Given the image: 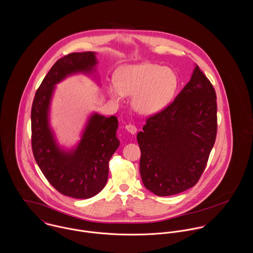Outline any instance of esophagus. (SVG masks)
Here are the masks:
<instances>
[{
	"label": "esophagus",
	"instance_id": "34e87169",
	"mask_svg": "<svg viewBox=\"0 0 253 253\" xmlns=\"http://www.w3.org/2000/svg\"><path fill=\"white\" fill-rule=\"evenodd\" d=\"M126 129L129 133H131V134H134V133H136V131H137L136 126H135L134 125H131V124L126 125Z\"/></svg>",
	"mask_w": 253,
	"mask_h": 253
}]
</instances>
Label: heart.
<instances>
[{"label": "heart", "mask_w": 253, "mask_h": 253, "mask_svg": "<svg viewBox=\"0 0 253 253\" xmlns=\"http://www.w3.org/2000/svg\"><path fill=\"white\" fill-rule=\"evenodd\" d=\"M115 80L116 85L109 87L111 97L120 100L124 94H133V108L144 115L165 108L178 85L177 76L172 69L149 62L122 67Z\"/></svg>", "instance_id": "heart-1"}]
</instances>
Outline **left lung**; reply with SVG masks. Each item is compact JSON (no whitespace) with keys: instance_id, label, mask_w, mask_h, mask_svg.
<instances>
[{"instance_id":"obj_1","label":"left lung","mask_w":253,"mask_h":253,"mask_svg":"<svg viewBox=\"0 0 253 253\" xmlns=\"http://www.w3.org/2000/svg\"><path fill=\"white\" fill-rule=\"evenodd\" d=\"M216 133V93L196 65L174 101L149 117L143 131L137 133L145 187L164 197L195 186L206 169Z\"/></svg>"}]
</instances>
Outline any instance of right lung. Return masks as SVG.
Wrapping results in <instances>:
<instances>
[{"mask_svg":"<svg viewBox=\"0 0 253 253\" xmlns=\"http://www.w3.org/2000/svg\"><path fill=\"white\" fill-rule=\"evenodd\" d=\"M97 63L95 52H73L58 59L37 89L31 110L32 150L47 181L62 195L89 199L97 195L108 179L109 161L120 146L116 136L118 119L94 113L78 146L62 150L48 125V110L54 85L75 73L90 74Z\"/></svg>","mask_w":253,"mask_h":253,"instance_id":"add662e5","label":"right lung"}]
</instances>
